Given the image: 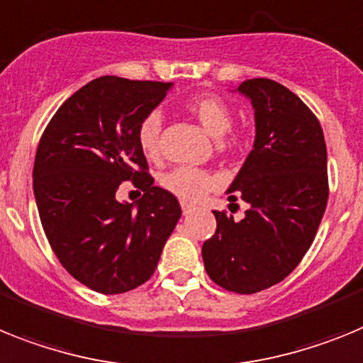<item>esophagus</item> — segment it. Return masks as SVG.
I'll use <instances>...</instances> for the list:
<instances>
[{
    "label": "esophagus",
    "mask_w": 363,
    "mask_h": 363,
    "mask_svg": "<svg viewBox=\"0 0 363 363\" xmlns=\"http://www.w3.org/2000/svg\"><path fill=\"white\" fill-rule=\"evenodd\" d=\"M181 206H182V213H184V216H188V213H191V212H194V206H191V204H188V203H182Z\"/></svg>",
    "instance_id": "1"
}]
</instances>
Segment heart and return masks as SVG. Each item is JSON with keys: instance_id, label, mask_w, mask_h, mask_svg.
I'll list each match as a JSON object with an SVG mask.
<instances>
[{"instance_id": "b5f03b06", "label": "heart", "mask_w": 363, "mask_h": 363, "mask_svg": "<svg viewBox=\"0 0 363 363\" xmlns=\"http://www.w3.org/2000/svg\"><path fill=\"white\" fill-rule=\"evenodd\" d=\"M186 111L201 122L213 138L227 137L220 140L223 147H234L239 144V137L232 133V111L228 104L217 94H197L184 104ZM160 131H162V115L150 111L137 128V140L140 150L147 157H157L160 150ZM217 179L213 173L194 166H177L160 177V186L184 203H197L213 190Z\"/></svg>"}]
</instances>
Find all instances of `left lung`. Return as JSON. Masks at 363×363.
I'll return each instance as SVG.
<instances>
[{"label":"left lung","instance_id":"obj_1","mask_svg":"<svg viewBox=\"0 0 363 363\" xmlns=\"http://www.w3.org/2000/svg\"><path fill=\"white\" fill-rule=\"evenodd\" d=\"M238 91L254 107L256 140L226 194L248 210L241 220L213 212L203 261L213 283L254 294L283 281L316 238L329 199L327 147L316 115L285 86L252 78Z\"/></svg>","mask_w":363,"mask_h":363}]
</instances>
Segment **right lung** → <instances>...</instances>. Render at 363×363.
<instances>
[{
  "label": "right lung",
  "instance_id": "add662e5",
  "mask_svg": "<svg viewBox=\"0 0 363 363\" xmlns=\"http://www.w3.org/2000/svg\"><path fill=\"white\" fill-rule=\"evenodd\" d=\"M172 84L100 77L69 96L38 144L33 186L49 245L74 279L102 294L146 283L181 219L175 195L153 186L137 140ZM131 180L145 195L116 201Z\"/></svg>",
  "mask_w": 363,
  "mask_h": 363
}]
</instances>
